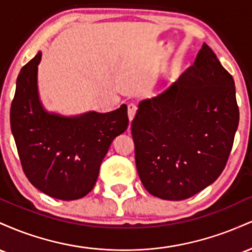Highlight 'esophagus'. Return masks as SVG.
<instances>
[{
	"instance_id": "obj_1",
	"label": "esophagus",
	"mask_w": 252,
	"mask_h": 252,
	"mask_svg": "<svg viewBox=\"0 0 252 252\" xmlns=\"http://www.w3.org/2000/svg\"><path fill=\"white\" fill-rule=\"evenodd\" d=\"M136 110H137V106H136L135 104H132V103L128 104V117H129L130 122H131V121L134 120L135 114H136Z\"/></svg>"
}]
</instances>
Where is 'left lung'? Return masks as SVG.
<instances>
[{
  "label": "left lung",
  "instance_id": "left-lung-1",
  "mask_svg": "<svg viewBox=\"0 0 252 252\" xmlns=\"http://www.w3.org/2000/svg\"><path fill=\"white\" fill-rule=\"evenodd\" d=\"M238 122L235 80L204 43L178 82L138 104L131 135L144 189L164 200L206 189L226 166Z\"/></svg>",
  "mask_w": 252,
  "mask_h": 252
}]
</instances>
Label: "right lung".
Listing matches in <instances>:
<instances>
[{
	"label": "right lung",
	"instance_id": "add662e5",
	"mask_svg": "<svg viewBox=\"0 0 252 252\" xmlns=\"http://www.w3.org/2000/svg\"><path fill=\"white\" fill-rule=\"evenodd\" d=\"M41 52L21 68L10 106V128L22 169L30 182L60 200L85 196L116 136L128 128L126 105L115 111L63 117L48 114L37 94Z\"/></svg>",
	"mask_w": 252,
	"mask_h": 252
}]
</instances>
